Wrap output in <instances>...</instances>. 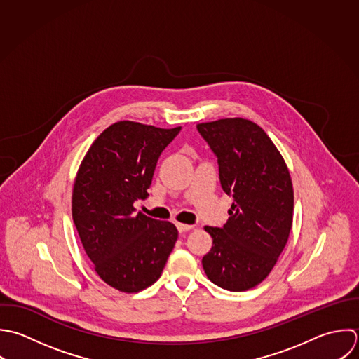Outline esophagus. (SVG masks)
Here are the masks:
<instances>
[{"label": "esophagus", "mask_w": 359, "mask_h": 359, "mask_svg": "<svg viewBox=\"0 0 359 359\" xmlns=\"http://www.w3.org/2000/svg\"><path fill=\"white\" fill-rule=\"evenodd\" d=\"M176 226H177V231H179L180 233L189 232V231H191V229L194 228L193 225H184V224H176Z\"/></svg>", "instance_id": "esophagus-1"}]
</instances>
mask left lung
<instances>
[{
    "label": "left lung",
    "mask_w": 359,
    "mask_h": 359,
    "mask_svg": "<svg viewBox=\"0 0 359 359\" xmlns=\"http://www.w3.org/2000/svg\"><path fill=\"white\" fill-rule=\"evenodd\" d=\"M197 131L218 159L222 190L233 198L212 238L203 269L215 285L248 291L276 266L292 226L294 189L288 168L262 127L245 118L201 123Z\"/></svg>",
    "instance_id": "left-lung-1"
}]
</instances>
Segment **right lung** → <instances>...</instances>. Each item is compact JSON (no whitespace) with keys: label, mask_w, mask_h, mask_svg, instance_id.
<instances>
[{"label":"right lung","mask_w":359,"mask_h":359,"mask_svg":"<svg viewBox=\"0 0 359 359\" xmlns=\"http://www.w3.org/2000/svg\"><path fill=\"white\" fill-rule=\"evenodd\" d=\"M180 130L114 123L93 141L78 169L75 228L97 276L121 292L152 285L177 241L173 224L135 212L134 203L148 196L156 162Z\"/></svg>","instance_id":"right-lung-1"}]
</instances>
